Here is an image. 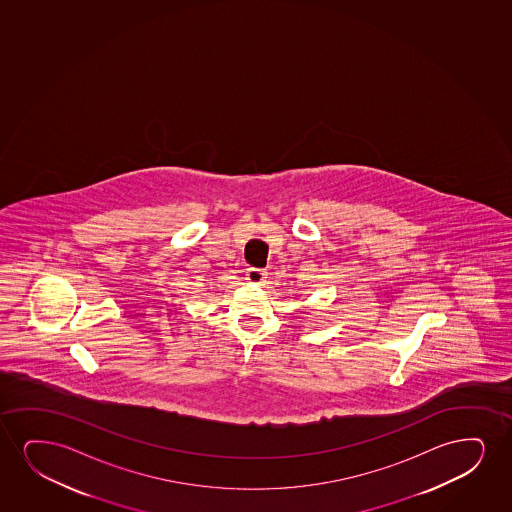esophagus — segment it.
Here are the masks:
<instances>
[{
  "label": "esophagus",
  "mask_w": 512,
  "mask_h": 512,
  "mask_svg": "<svg viewBox=\"0 0 512 512\" xmlns=\"http://www.w3.org/2000/svg\"><path fill=\"white\" fill-rule=\"evenodd\" d=\"M265 279V270H261V268H254V266H251V268H247L246 280H249L251 284H261V282H263V280Z\"/></svg>",
  "instance_id": "obj_1"
}]
</instances>
